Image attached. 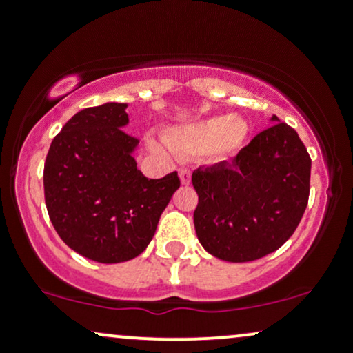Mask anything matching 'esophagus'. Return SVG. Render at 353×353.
<instances>
[{
    "mask_svg": "<svg viewBox=\"0 0 353 353\" xmlns=\"http://www.w3.org/2000/svg\"><path fill=\"white\" fill-rule=\"evenodd\" d=\"M179 177H181V182L182 184H189L190 182V169L189 168H181L179 169Z\"/></svg>",
    "mask_w": 353,
    "mask_h": 353,
    "instance_id": "obj_1",
    "label": "esophagus"
}]
</instances>
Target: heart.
Here are the masks:
<instances>
[{"label":"heart","instance_id":"heart-1","mask_svg":"<svg viewBox=\"0 0 353 353\" xmlns=\"http://www.w3.org/2000/svg\"><path fill=\"white\" fill-rule=\"evenodd\" d=\"M174 151L181 154L205 152L212 163L229 161L244 149L249 125L241 117L214 116L196 124L177 125L165 132Z\"/></svg>","mask_w":353,"mask_h":353}]
</instances>
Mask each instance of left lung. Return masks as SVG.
I'll list each match as a JSON object with an SVG mask.
<instances>
[{"label":"left lung","instance_id":"1","mask_svg":"<svg viewBox=\"0 0 353 353\" xmlns=\"http://www.w3.org/2000/svg\"><path fill=\"white\" fill-rule=\"evenodd\" d=\"M259 132L232 159L192 172L199 202L194 228L214 257L250 262L289 241L305 212L310 156L295 129L279 123Z\"/></svg>","mask_w":353,"mask_h":353}]
</instances>
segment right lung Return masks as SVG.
I'll list each match as a JSON object with an SVG mask.
<instances>
[{"label":"right lung","instance_id":"right-lung-1","mask_svg":"<svg viewBox=\"0 0 353 353\" xmlns=\"http://www.w3.org/2000/svg\"><path fill=\"white\" fill-rule=\"evenodd\" d=\"M128 104L106 103L74 114L52 139L44 163V201L58 236L101 264L131 261L152 241L181 181L174 171L148 179L125 134Z\"/></svg>","mask_w":353,"mask_h":353}]
</instances>
